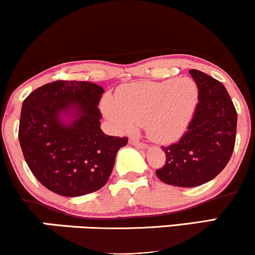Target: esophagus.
Segmentation results:
<instances>
[{
	"label": "esophagus",
	"mask_w": 255,
	"mask_h": 255,
	"mask_svg": "<svg viewBox=\"0 0 255 255\" xmlns=\"http://www.w3.org/2000/svg\"><path fill=\"white\" fill-rule=\"evenodd\" d=\"M129 144L136 146V147H139V148H146V147H147V145L144 144V142L139 141V140H136V139H133V137L129 139Z\"/></svg>",
	"instance_id": "esophagus-1"
}]
</instances>
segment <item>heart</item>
<instances>
[{
    "label": "heart",
    "mask_w": 255,
    "mask_h": 255,
    "mask_svg": "<svg viewBox=\"0 0 255 255\" xmlns=\"http://www.w3.org/2000/svg\"><path fill=\"white\" fill-rule=\"evenodd\" d=\"M197 85L189 79L139 81L121 86L116 98L102 101L104 116L119 131L129 133L144 125L158 144H171L183 136L198 104Z\"/></svg>",
    "instance_id": "1"
}]
</instances>
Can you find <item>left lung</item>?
Returning a JSON list of instances; mask_svg holds the SVG:
<instances>
[{
	"mask_svg": "<svg viewBox=\"0 0 255 255\" xmlns=\"http://www.w3.org/2000/svg\"><path fill=\"white\" fill-rule=\"evenodd\" d=\"M197 83L199 103L188 130L166 147L165 164L156 171L164 183L177 187L204 184L225 168L233 154L238 114L223 84L205 73L191 69Z\"/></svg>",
	"mask_w": 255,
	"mask_h": 255,
	"instance_id": "1",
	"label": "left lung"
}]
</instances>
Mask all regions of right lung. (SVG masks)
Listing matches in <instances>:
<instances>
[{"mask_svg": "<svg viewBox=\"0 0 255 255\" xmlns=\"http://www.w3.org/2000/svg\"><path fill=\"white\" fill-rule=\"evenodd\" d=\"M103 92L89 81L58 80L38 87L22 103L20 146L32 174L49 191L80 197L109 180L128 137L101 129Z\"/></svg>", "mask_w": 255, "mask_h": 255, "instance_id": "1", "label": "right lung"}]
</instances>
